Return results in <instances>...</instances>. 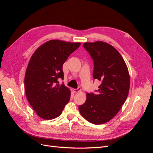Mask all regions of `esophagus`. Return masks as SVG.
<instances>
[{
    "instance_id": "esophagus-1",
    "label": "esophagus",
    "mask_w": 153,
    "mask_h": 153,
    "mask_svg": "<svg viewBox=\"0 0 153 153\" xmlns=\"http://www.w3.org/2000/svg\"><path fill=\"white\" fill-rule=\"evenodd\" d=\"M73 91H74V92H76V93H77V92H79L81 91V88L80 87H78V88H77V89H74Z\"/></svg>"
}]
</instances>
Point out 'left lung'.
Instances as JSON below:
<instances>
[{
    "label": "left lung",
    "mask_w": 153,
    "mask_h": 153,
    "mask_svg": "<svg viewBox=\"0 0 153 153\" xmlns=\"http://www.w3.org/2000/svg\"><path fill=\"white\" fill-rule=\"evenodd\" d=\"M83 46L94 61L93 78L101 84L98 94L87 93L85 102L78 109L89 123L104 124L116 115L127 98L130 85L128 69L121 55L110 44L98 41Z\"/></svg>",
    "instance_id": "1"
}]
</instances>
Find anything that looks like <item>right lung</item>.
Listing matches in <instances>:
<instances>
[{
  "mask_svg": "<svg viewBox=\"0 0 153 153\" xmlns=\"http://www.w3.org/2000/svg\"><path fill=\"white\" fill-rule=\"evenodd\" d=\"M80 44L50 40L32 54L25 75V91L29 104L41 118L57 117L69 102L70 90L59 84L57 80L64 79L63 64Z\"/></svg>",
  "mask_w": 153,
  "mask_h": 153,
  "instance_id": "right-lung-1",
  "label": "right lung"
}]
</instances>
